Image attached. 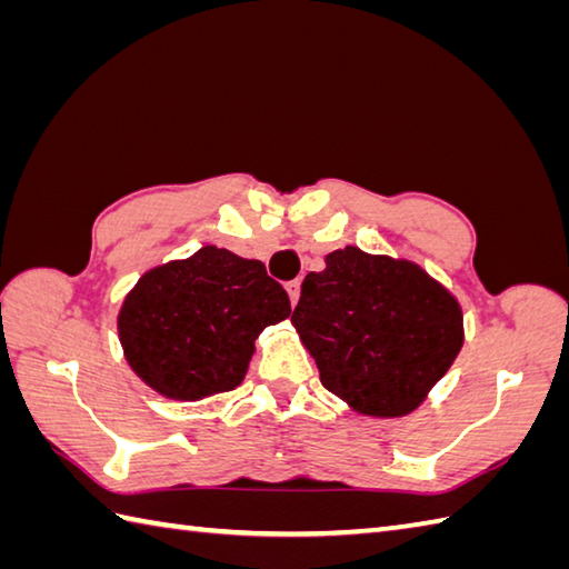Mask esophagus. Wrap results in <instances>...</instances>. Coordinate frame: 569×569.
<instances>
[{"mask_svg": "<svg viewBox=\"0 0 569 569\" xmlns=\"http://www.w3.org/2000/svg\"><path fill=\"white\" fill-rule=\"evenodd\" d=\"M286 291H288V296H291V303L296 306L298 298H300V281H298V278H296V281L286 283Z\"/></svg>", "mask_w": 569, "mask_h": 569, "instance_id": "esophagus-1", "label": "esophagus"}]
</instances>
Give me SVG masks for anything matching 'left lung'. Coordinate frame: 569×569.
I'll list each match as a JSON object with an SVG mask.
<instances>
[{
    "label": "left lung",
    "mask_w": 569,
    "mask_h": 569,
    "mask_svg": "<svg viewBox=\"0 0 569 569\" xmlns=\"http://www.w3.org/2000/svg\"><path fill=\"white\" fill-rule=\"evenodd\" d=\"M325 263L291 316L322 386L367 416H406L462 347L459 303L416 263L357 247Z\"/></svg>",
    "instance_id": "left-lung-1"
}]
</instances>
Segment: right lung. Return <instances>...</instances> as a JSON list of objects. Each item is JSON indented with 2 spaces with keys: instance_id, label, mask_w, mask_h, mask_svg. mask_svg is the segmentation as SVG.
I'll list each match as a JSON object with an SVG mask.
<instances>
[{
  "instance_id": "right-lung-1",
  "label": "right lung",
  "mask_w": 569,
  "mask_h": 569,
  "mask_svg": "<svg viewBox=\"0 0 569 569\" xmlns=\"http://www.w3.org/2000/svg\"><path fill=\"white\" fill-rule=\"evenodd\" d=\"M288 316L291 300L261 261L202 247L141 276L119 312V337L151 389L196 401L239 386L253 340Z\"/></svg>"
}]
</instances>
